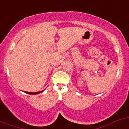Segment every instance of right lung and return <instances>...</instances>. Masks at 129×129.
<instances>
[{
  "mask_svg": "<svg viewBox=\"0 0 129 129\" xmlns=\"http://www.w3.org/2000/svg\"><path fill=\"white\" fill-rule=\"evenodd\" d=\"M43 91H41V92H26V94H37L40 92H42Z\"/></svg>",
  "mask_w": 129,
  "mask_h": 129,
  "instance_id": "right-lung-1",
  "label": "right lung"
}]
</instances>
